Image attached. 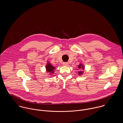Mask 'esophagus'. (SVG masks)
<instances>
[{"label":"esophagus","instance_id":"1","mask_svg":"<svg viewBox=\"0 0 123 123\" xmlns=\"http://www.w3.org/2000/svg\"><path fill=\"white\" fill-rule=\"evenodd\" d=\"M63 65L64 66H68V62H64V63H63Z\"/></svg>","mask_w":123,"mask_h":123}]
</instances>
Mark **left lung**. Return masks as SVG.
Instances as JSON below:
<instances>
[{"mask_svg": "<svg viewBox=\"0 0 123 123\" xmlns=\"http://www.w3.org/2000/svg\"><path fill=\"white\" fill-rule=\"evenodd\" d=\"M78 68L79 69H80V70H81V71H79L78 72V74L80 75V76H81V75H82L83 74V73H84V71H83V70H84V68H85V67H84V65H83L82 64V63H80L79 65H78Z\"/></svg>", "mask_w": 123, "mask_h": 123, "instance_id": "obj_1", "label": "left lung"}]
</instances>
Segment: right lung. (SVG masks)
Masks as SVG:
<instances>
[{"label": "right lung", "mask_w": 123, "mask_h": 123, "mask_svg": "<svg viewBox=\"0 0 123 123\" xmlns=\"http://www.w3.org/2000/svg\"><path fill=\"white\" fill-rule=\"evenodd\" d=\"M46 70L47 71V73H48V75H51L52 74H54V72H55V67L53 66L50 63H49V62H48V63H47L46 66Z\"/></svg>", "instance_id": "add662e5"}]
</instances>
